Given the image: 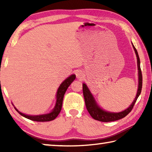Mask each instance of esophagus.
I'll list each match as a JSON object with an SVG mask.
<instances>
[{"instance_id":"34e87169","label":"esophagus","mask_w":152,"mask_h":152,"mask_svg":"<svg viewBox=\"0 0 152 152\" xmlns=\"http://www.w3.org/2000/svg\"><path fill=\"white\" fill-rule=\"evenodd\" d=\"M76 76H77V78H82V76H83V72H82V71H78L76 72Z\"/></svg>"}]
</instances>
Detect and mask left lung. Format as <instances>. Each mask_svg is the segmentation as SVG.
<instances>
[{
  "instance_id": "8db88e82",
  "label": "left lung",
  "mask_w": 152,
  "mask_h": 152,
  "mask_svg": "<svg viewBox=\"0 0 152 152\" xmlns=\"http://www.w3.org/2000/svg\"><path fill=\"white\" fill-rule=\"evenodd\" d=\"M133 47L135 50L137 60V66L139 70V86L137 93V95H136V97L135 98V100L132 102V104L130 105V107H128L127 109H125V110L120 113H110L102 110L96 104L95 100L94 99L93 96H92V95L91 93V92H90L87 86L85 84H82V89H83L82 91H83V95L84 101H85L86 107L87 110L89 113V114L91 115V116L94 119L102 122H110L123 119V118L127 116L129 113L132 111L133 107H134V104L136 102V101H137V98L140 95L141 88H142V74H141V70L140 68V60L137 51L133 45Z\"/></svg>"
}]
</instances>
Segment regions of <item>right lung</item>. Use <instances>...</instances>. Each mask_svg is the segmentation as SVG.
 <instances>
[{
	"instance_id": "obj_1",
	"label": "right lung",
	"mask_w": 152,
	"mask_h": 152,
	"mask_svg": "<svg viewBox=\"0 0 152 152\" xmlns=\"http://www.w3.org/2000/svg\"><path fill=\"white\" fill-rule=\"evenodd\" d=\"M76 78V76L73 74V75H71L69 76L68 78L66 79L61 84V85L59 87L57 92V95H56V99H57V101H56V104L54 107V109L52 110V112H51L49 114L46 115H35V116H32V115H25L23 113L19 112L16 108L15 107V110L19 113L20 115H22L23 117L27 118L28 119L35 121H38V122H45V121H52L55 119L56 117H58L59 113H60L61 110V107H62V102H63V99L64 94L66 91V90L68 89V86L70 85L72 82Z\"/></svg>"
}]
</instances>
